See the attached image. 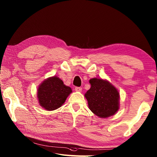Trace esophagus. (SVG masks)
Segmentation results:
<instances>
[{
    "label": "esophagus",
    "instance_id": "34e87169",
    "mask_svg": "<svg viewBox=\"0 0 157 157\" xmlns=\"http://www.w3.org/2000/svg\"><path fill=\"white\" fill-rule=\"evenodd\" d=\"M75 91H76V92H81L82 91V88L81 87H76L75 88Z\"/></svg>",
    "mask_w": 157,
    "mask_h": 157
}]
</instances>
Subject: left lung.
<instances>
[{
	"label": "left lung",
	"mask_w": 157,
	"mask_h": 157,
	"mask_svg": "<svg viewBox=\"0 0 157 157\" xmlns=\"http://www.w3.org/2000/svg\"><path fill=\"white\" fill-rule=\"evenodd\" d=\"M90 88L85 94L89 109L100 118H108L120 108V94L117 88L106 79H90Z\"/></svg>",
	"instance_id": "obj_1"
}]
</instances>
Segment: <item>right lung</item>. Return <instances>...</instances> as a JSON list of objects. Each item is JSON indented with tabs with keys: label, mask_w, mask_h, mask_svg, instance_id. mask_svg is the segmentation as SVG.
<instances>
[{
	"label": "right lung",
	"mask_w": 157,
	"mask_h": 157,
	"mask_svg": "<svg viewBox=\"0 0 157 157\" xmlns=\"http://www.w3.org/2000/svg\"><path fill=\"white\" fill-rule=\"evenodd\" d=\"M72 93L71 88L63 81L53 76L42 82L37 89V98L39 105L47 110H54L62 106Z\"/></svg>",
	"instance_id": "right-lung-1"
}]
</instances>
